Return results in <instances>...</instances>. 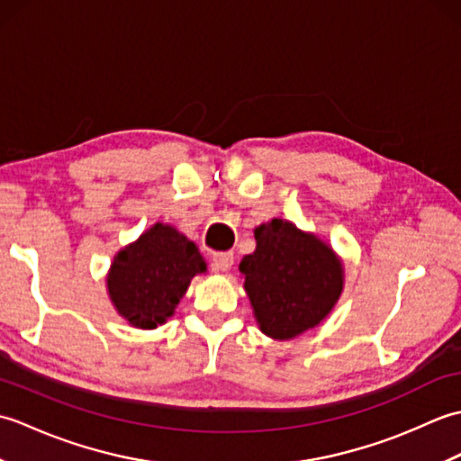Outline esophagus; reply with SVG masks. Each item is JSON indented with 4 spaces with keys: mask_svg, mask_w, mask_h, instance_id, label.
<instances>
[{
    "mask_svg": "<svg viewBox=\"0 0 461 461\" xmlns=\"http://www.w3.org/2000/svg\"><path fill=\"white\" fill-rule=\"evenodd\" d=\"M233 266V253H213L212 258V269L213 271H230Z\"/></svg>",
    "mask_w": 461,
    "mask_h": 461,
    "instance_id": "34e87169",
    "label": "esophagus"
}]
</instances>
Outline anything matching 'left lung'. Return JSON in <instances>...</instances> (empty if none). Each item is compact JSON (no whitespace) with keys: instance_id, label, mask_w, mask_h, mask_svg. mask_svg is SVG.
I'll return each instance as SVG.
<instances>
[{"instance_id":"8db88e82","label":"left lung","mask_w":461,"mask_h":461,"mask_svg":"<svg viewBox=\"0 0 461 461\" xmlns=\"http://www.w3.org/2000/svg\"><path fill=\"white\" fill-rule=\"evenodd\" d=\"M256 241L240 271L261 332L289 340L315 329L335 307L345 283L335 251L279 218L256 228Z\"/></svg>"}]
</instances>
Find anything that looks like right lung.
<instances>
[{
    "mask_svg": "<svg viewBox=\"0 0 461 461\" xmlns=\"http://www.w3.org/2000/svg\"><path fill=\"white\" fill-rule=\"evenodd\" d=\"M205 273L195 243L166 223H154L116 253L106 277L119 315L136 329H156L174 315L194 276Z\"/></svg>",
    "mask_w": 461,
    "mask_h": 461,
    "instance_id": "right-lung-1",
    "label": "right lung"
}]
</instances>
